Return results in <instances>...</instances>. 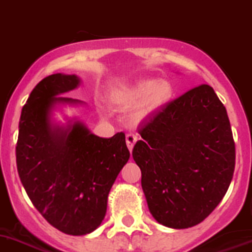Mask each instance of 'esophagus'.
<instances>
[{
  "mask_svg": "<svg viewBox=\"0 0 252 252\" xmlns=\"http://www.w3.org/2000/svg\"><path fill=\"white\" fill-rule=\"evenodd\" d=\"M126 139V146H128V149H129V151H132L133 146H134V143L137 142L138 137H137V134H134V133H128Z\"/></svg>",
  "mask_w": 252,
  "mask_h": 252,
  "instance_id": "34e87169",
  "label": "esophagus"
}]
</instances>
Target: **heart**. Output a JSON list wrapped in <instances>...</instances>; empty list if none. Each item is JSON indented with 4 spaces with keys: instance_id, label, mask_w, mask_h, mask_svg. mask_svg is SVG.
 Listing matches in <instances>:
<instances>
[{
    "instance_id": "obj_1",
    "label": "heart",
    "mask_w": 252,
    "mask_h": 252,
    "mask_svg": "<svg viewBox=\"0 0 252 252\" xmlns=\"http://www.w3.org/2000/svg\"><path fill=\"white\" fill-rule=\"evenodd\" d=\"M173 96L172 84L168 80L143 79L136 84L115 91L111 94V103L118 109L136 106V118H143L162 107Z\"/></svg>"
}]
</instances>
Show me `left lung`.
I'll return each mask as SVG.
<instances>
[{
    "instance_id": "1",
    "label": "left lung",
    "mask_w": 252,
    "mask_h": 252,
    "mask_svg": "<svg viewBox=\"0 0 252 252\" xmlns=\"http://www.w3.org/2000/svg\"><path fill=\"white\" fill-rule=\"evenodd\" d=\"M133 158L150 213L185 229L213 213L233 178L236 147L227 110L208 84L194 87L139 124Z\"/></svg>"
}]
</instances>
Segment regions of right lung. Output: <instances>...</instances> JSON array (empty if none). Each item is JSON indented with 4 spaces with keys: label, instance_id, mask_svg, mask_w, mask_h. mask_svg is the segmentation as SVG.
<instances>
[{
    "label": "right lung",
    "instance_id": "obj_1",
    "mask_svg": "<svg viewBox=\"0 0 252 252\" xmlns=\"http://www.w3.org/2000/svg\"><path fill=\"white\" fill-rule=\"evenodd\" d=\"M79 82L61 73L42 79L22 110L16 143L18 173L31 201L52 227L71 236L102 223L110 189L130 156L123 132L102 138L79 122L51 123L56 103H79L59 96Z\"/></svg>",
    "mask_w": 252,
    "mask_h": 252
}]
</instances>
